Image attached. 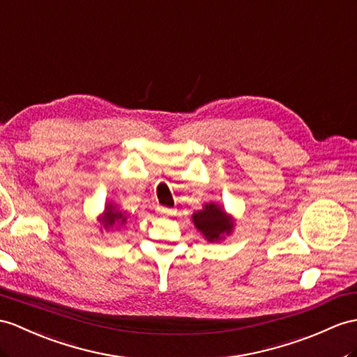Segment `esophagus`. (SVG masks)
<instances>
[{
    "label": "esophagus",
    "instance_id": "34e87169",
    "mask_svg": "<svg viewBox=\"0 0 357 357\" xmlns=\"http://www.w3.org/2000/svg\"><path fill=\"white\" fill-rule=\"evenodd\" d=\"M155 211H158V213L159 215H163V216H168V215H172L174 212V208H171V207H163V206H158V208H155Z\"/></svg>",
    "mask_w": 357,
    "mask_h": 357
}]
</instances>
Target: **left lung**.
<instances>
[{
	"label": "left lung",
	"mask_w": 357,
	"mask_h": 357,
	"mask_svg": "<svg viewBox=\"0 0 357 357\" xmlns=\"http://www.w3.org/2000/svg\"><path fill=\"white\" fill-rule=\"evenodd\" d=\"M192 222L207 242H221L236 227L233 215L225 212L224 207L215 202L206 203L202 211L194 212Z\"/></svg>",
	"instance_id": "1"
}]
</instances>
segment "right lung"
I'll list each match as a JSON object with an SVG mask.
<instances>
[{
    "label": "right lung",
    "instance_id": "right-lung-1",
    "mask_svg": "<svg viewBox=\"0 0 357 357\" xmlns=\"http://www.w3.org/2000/svg\"><path fill=\"white\" fill-rule=\"evenodd\" d=\"M128 216L130 215H127L126 212L119 211V207H118L116 203L107 202L106 206H104V211L98 218V221H100L101 227L104 230H107V231L112 230L113 231V230H118L121 227H124L127 220H128Z\"/></svg>",
    "mask_w": 357,
    "mask_h": 357
}]
</instances>
